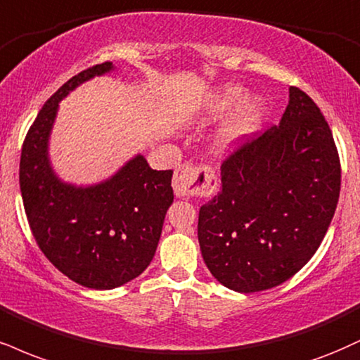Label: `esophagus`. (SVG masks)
I'll list each match as a JSON object with an SVG mask.
<instances>
[{
    "mask_svg": "<svg viewBox=\"0 0 360 360\" xmlns=\"http://www.w3.org/2000/svg\"><path fill=\"white\" fill-rule=\"evenodd\" d=\"M172 188H174L176 196L179 198L196 196L210 199L218 191V177L214 174V169L207 164L196 166V164L186 162L176 169Z\"/></svg>",
    "mask_w": 360,
    "mask_h": 360,
    "instance_id": "esophagus-1",
    "label": "esophagus"
}]
</instances>
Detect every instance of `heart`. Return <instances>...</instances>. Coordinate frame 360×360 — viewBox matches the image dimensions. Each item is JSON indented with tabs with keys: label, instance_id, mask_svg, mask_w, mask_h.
Segmentation results:
<instances>
[{
	"label": "heart",
	"instance_id": "1",
	"mask_svg": "<svg viewBox=\"0 0 360 360\" xmlns=\"http://www.w3.org/2000/svg\"><path fill=\"white\" fill-rule=\"evenodd\" d=\"M243 98V89L236 85H228L223 86L219 92L213 95L210 102V110L213 114L219 115L224 114V112L231 110L233 107L238 105ZM263 114H265V109H263V103L258 101V98H251V101L245 102L243 105L240 107L235 119H233L231 125L228 129L229 137H238L243 136V134H248L258 127L259 122H262Z\"/></svg>",
	"mask_w": 360,
	"mask_h": 360
}]
</instances>
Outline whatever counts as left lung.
Masks as SVG:
<instances>
[{
	"label": "left lung",
	"mask_w": 360,
	"mask_h": 360,
	"mask_svg": "<svg viewBox=\"0 0 360 360\" xmlns=\"http://www.w3.org/2000/svg\"><path fill=\"white\" fill-rule=\"evenodd\" d=\"M340 194V159L326 117L298 86L280 125L236 147L221 191L201 206L198 240L219 283L241 293L292 278L326 236Z\"/></svg>",
	"instance_id": "obj_1"
}]
</instances>
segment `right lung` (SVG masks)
<instances>
[{"instance_id":"right-lung-1","label":"right lung","mask_w":360,"mask_h":360,"mask_svg":"<svg viewBox=\"0 0 360 360\" xmlns=\"http://www.w3.org/2000/svg\"><path fill=\"white\" fill-rule=\"evenodd\" d=\"M98 63L51 95L21 147L20 189L30 229L46 258L86 288L110 290L153 262L171 206L172 171H155L136 155L110 179L89 188L65 184L49 161V137L58 102L77 85L112 70Z\"/></svg>"}]
</instances>
